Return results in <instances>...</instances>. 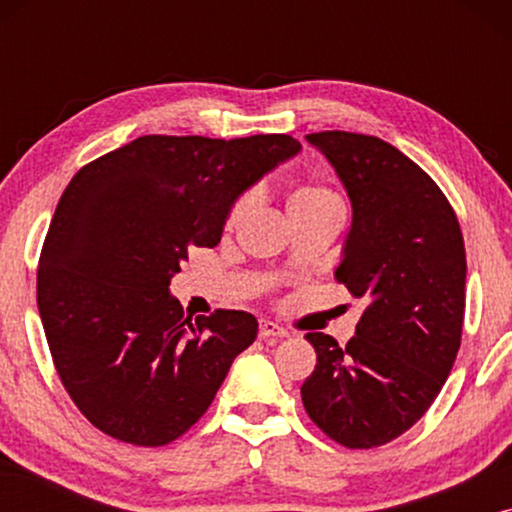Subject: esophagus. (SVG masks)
Masks as SVG:
<instances>
[{
    "label": "esophagus",
    "mask_w": 512,
    "mask_h": 512,
    "mask_svg": "<svg viewBox=\"0 0 512 512\" xmlns=\"http://www.w3.org/2000/svg\"><path fill=\"white\" fill-rule=\"evenodd\" d=\"M258 335H261L263 340H268V338H286V328H282L279 324H275V321H270V319H265V321H261V328H258Z\"/></svg>",
    "instance_id": "esophagus-1"
}]
</instances>
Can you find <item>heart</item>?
Returning a JSON list of instances; mask_svg holds the SVG:
<instances>
[{
    "instance_id": "obj_1",
    "label": "heart",
    "mask_w": 512,
    "mask_h": 512,
    "mask_svg": "<svg viewBox=\"0 0 512 512\" xmlns=\"http://www.w3.org/2000/svg\"><path fill=\"white\" fill-rule=\"evenodd\" d=\"M251 207H254V195L251 193L240 195V198L233 202V207H230V212L226 216V228L235 230L240 226V223L247 219ZM286 212H289L291 221H298V219H307V216L342 212V202L333 188H328L324 184H303L289 195V200H286Z\"/></svg>"
}]
</instances>
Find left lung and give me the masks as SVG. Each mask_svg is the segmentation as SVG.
Instances as JSON below:
<instances>
[{"label":"left lung","instance_id":"8db88e82","mask_svg":"<svg viewBox=\"0 0 512 512\" xmlns=\"http://www.w3.org/2000/svg\"><path fill=\"white\" fill-rule=\"evenodd\" d=\"M307 142L352 202L335 279L366 310L345 347L331 335H305L317 366L300 396L328 438L370 450L417 424L450 375L464 326V237L436 181L396 146L342 130Z\"/></svg>","mask_w":512,"mask_h":512}]
</instances>
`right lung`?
Segmentation results:
<instances>
[{
    "label": "right lung",
    "instance_id": "right-lung-1",
    "mask_svg": "<svg viewBox=\"0 0 512 512\" xmlns=\"http://www.w3.org/2000/svg\"><path fill=\"white\" fill-rule=\"evenodd\" d=\"M289 135H146L81 167L55 207L37 305L67 394L107 436L158 447L212 405L256 340L242 310L184 317L170 279L216 247L233 202L296 156Z\"/></svg>",
    "mask_w": 512,
    "mask_h": 512
}]
</instances>
